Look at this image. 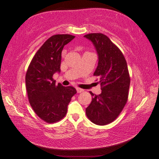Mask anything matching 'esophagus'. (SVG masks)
I'll use <instances>...</instances> for the list:
<instances>
[{"mask_svg": "<svg viewBox=\"0 0 159 159\" xmlns=\"http://www.w3.org/2000/svg\"><path fill=\"white\" fill-rule=\"evenodd\" d=\"M76 90H77V92L78 93H81V92H84V89H80V88H76Z\"/></svg>", "mask_w": 159, "mask_h": 159, "instance_id": "obj_1", "label": "esophagus"}]
</instances>
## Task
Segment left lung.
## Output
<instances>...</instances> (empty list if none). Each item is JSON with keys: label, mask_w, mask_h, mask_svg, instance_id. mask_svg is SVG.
Segmentation results:
<instances>
[{"label": "left lung", "mask_w": 159, "mask_h": 159, "mask_svg": "<svg viewBox=\"0 0 159 159\" xmlns=\"http://www.w3.org/2000/svg\"><path fill=\"white\" fill-rule=\"evenodd\" d=\"M84 37L94 44L98 54V65L94 73L99 80L100 94H94L86 108L89 119L105 126L118 118L128 100L130 77L127 63L118 47L102 33H89Z\"/></svg>", "instance_id": "1"}]
</instances>
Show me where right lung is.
<instances>
[{"label":"right lung","mask_w":159,"mask_h":159,"mask_svg":"<svg viewBox=\"0 0 159 159\" xmlns=\"http://www.w3.org/2000/svg\"><path fill=\"white\" fill-rule=\"evenodd\" d=\"M75 36L58 34L51 36L34 55L25 75L29 102L36 115L48 124L66 115L67 105L76 94L73 86L56 84L53 75L60 72L62 51Z\"/></svg>","instance_id":"1"}]
</instances>
